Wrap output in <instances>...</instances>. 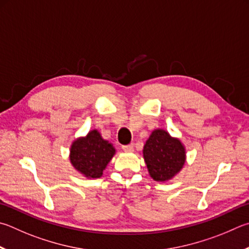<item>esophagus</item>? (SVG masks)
I'll return each instance as SVG.
<instances>
[{"mask_svg": "<svg viewBox=\"0 0 249 249\" xmlns=\"http://www.w3.org/2000/svg\"><path fill=\"white\" fill-rule=\"evenodd\" d=\"M122 149L125 152H133L134 151V144L130 143V144H125V146H122Z\"/></svg>", "mask_w": 249, "mask_h": 249, "instance_id": "esophagus-1", "label": "esophagus"}]
</instances>
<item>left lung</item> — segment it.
Returning <instances> with one entry per match:
<instances>
[{
	"label": "left lung",
	"instance_id": "obj_1",
	"mask_svg": "<svg viewBox=\"0 0 249 249\" xmlns=\"http://www.w3.org/2000/svg\"><path fill=\"white\" fill-rule=\"evenodd\" d=\"M143 158L151 178L165 182L182 170L186 155L178 138L171 137L163 129H156L143 146Z\"/></svg>",
	"mask_w": 249,
	"mask_h": 249
}]
</instances>
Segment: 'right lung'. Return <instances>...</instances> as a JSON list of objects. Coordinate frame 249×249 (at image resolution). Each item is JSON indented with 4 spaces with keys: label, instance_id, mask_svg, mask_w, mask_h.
<instances>
[{
    "label": "right lung",
    "instance_id": "1",
    "mask_svg": "<svg viewBox=\"0 0 249 249\" xmlns=\"http://www.w3.org/2000/svg\"><path fill=\"white\" fill-rule=\"evenodd\" d=\"M114 153V147L93 129L86 137L75 140L71 147L70 159L74 168L86 178H98Z\"/></svg>",
    "mask_w": 249,
    "mask_h": 249
}]
</instances>
